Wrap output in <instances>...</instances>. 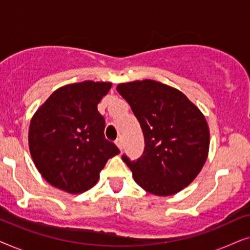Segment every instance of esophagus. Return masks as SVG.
Instances as JSON below:
<instances>
[{
	"label": "esophagus",
	"mask_w": 250,
	"mask_h": 250,
	"mask_svg": "<svg viewBox=\"0 0 250 250\" xmlns=\"http://www.w3.org/2000/svg\"><path fill=\"white\" fill-rule=\"evenodd\" d=\"M115 143H116V146H118V149L122 151V149H123V141H122V139H117V140H116Z\"/></svg>",
	"instance_id": "34e87169"
}]
</instances>
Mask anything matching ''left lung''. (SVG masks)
<instances>
[{
	"instance_id": "1",
	"label": "left lung",
	"mask_w": 250,
	"mask_h": 250,
	"mask_svg": "<svg viewBox=\"0 0 250 250\" xmlns=\"http://www.w3.org/2000/svg\"><path fill=\"white\" fill-rule=\"evenodd\" d=\"M145 136V151L123 160L143 190L159 197L180 192L196 179L209 151V127L203 112L175 87L152 80L117 85Z\"/></svg>"
}]
</instances>
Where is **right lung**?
Returning a JSON list of instances; mask_svg holds the SVG:
<instances>
[{"instance_id": "obj_1", "label": "right lung", "mask_w": 250, "mask_h": 250, "mask_svg": "<svg viewBox=\"0 0 250 250\" xmlns=\"http://www.w3.org/2000/svg\"><path fill=\"white\" fill-rule=\"evenodd\" d=\"M110 82L84 81L53 92L32 117L29 152L43 179L68 193L91 189L119 149L104 138L98 104Z\"/></svg>"}]
</instances>
